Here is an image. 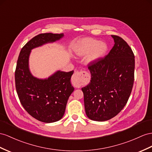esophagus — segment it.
<instances>
[{"label": "esophagus", "instance_id": "1", "mask_svg": "<svg viewBox=\"0 0 152 152\" xmlns=\"http://www.w3.org/2000/svg\"><path fill=\"white\" fill-rule=\"evenodd\" d=\"M88 77V73L86 71H80L76 72L74 74L72 80L74 83L81 85Z\"/></svg>", "mask_w": 152, "mask_h": 152}]
</instances>
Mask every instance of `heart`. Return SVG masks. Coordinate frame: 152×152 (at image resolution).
<instances>
[{
    "label": "heart",
    "instance_id": "obj_1",
    "mask_svg": "<svg viewBox=\"0 0 152 152\" xmlns=\"http://www.w3.org/2000/svg\"><path fill=\"white\" fill-rule=\"evenodd\" d=\"M108 45L105 42L91 38H85L77 43L75 53L78 56H85L89 53L87 58L88 63L93 64L103 58L108 51Z\"/></svg>",
    "mask_w": 152,
    "mask_h": 152
}]
</instances>
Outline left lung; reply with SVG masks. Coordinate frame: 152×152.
I'll list each match as a JSON object with an SVG mask.
<instances>
[{"mask_svg": "<svg viewBox=\"0 0 152 152\" xmlns=\"http://www.w3.org/2000/svg\"><path fill=\"white\" fill-rule=\"evenodd\" d=\"M114 45L107 55L88 64L91 82L81 90L89 119L104 121L118 115L126 105L133 87L135 57L122 38L112 35Z\"/></svg>", "mask_w": 152, "mask_h": 152, "instance_id": "left-lung-1", "label": "left lung"}]
</instances>
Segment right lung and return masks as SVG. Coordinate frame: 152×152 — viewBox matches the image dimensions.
Listing matches in <instances>:
<instances>
[{
	"label": "right lung",
	"mask_w": 152,
	"mask_h": 152,
	"mask_svg": "<svg viewBox=\"0 0 152 152\" xmlns=\"http://www.w3.org/2000/svg\"><path fill=\"white\" fill-rule=\"evenodd\" d=\"M64 34L42 33L33 37L22 48L15 70V87L24 109L44 123H54L64 115L69 96L75 90L71 83L74 71H58L48 78L39 79L31 73L29 58L31 50L63 38Z\"/></svg>",
	"instance_id": "1"
}]
</instances>
